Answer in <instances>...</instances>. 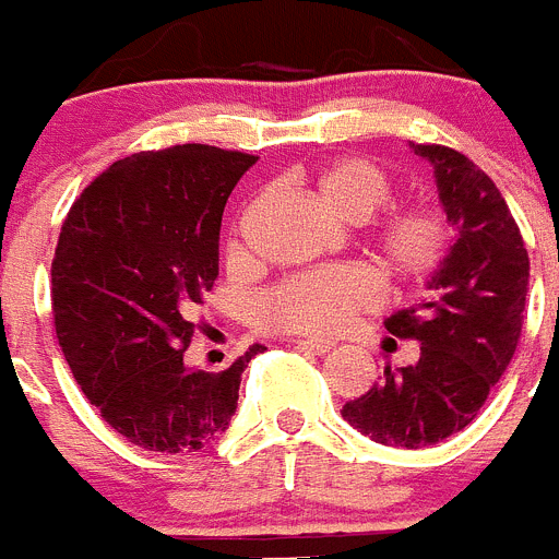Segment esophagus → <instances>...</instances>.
I'll use <instances>...</instances> for the list:
<instances>
[{"label":"esophagus","mask_w":559,"mask_h":559,"mask_svg":"<svg viewBox=\"0 0 559 559\" xmlns=\"http://www.w3.org/2000/svg\"><path fill=\"white\" fill-rule=\"evenodd\" d=\"M295 345H298L300 350H306V354H317V356L329 354V350L334 348V342H323V340H295Z\"/></svg>","instance_id":"34e87169"}]
</instances>
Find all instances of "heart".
<instances>
[{"label":"heart","mask_w":559,"mask_h":559,"mask_svg":"<svg viewBox=\"0 0 559 559\" xmlns=\"http://www.w3.org/2000/svg\"><path fill=\"white\" fill-rule=\"evenodd\" d=\"M317 192L340 217L365 223L395 194V178L370 158H336L317 173ZM451 230L435 203H401L384 211L370 230V253L386 278L401 286L424 284L449 259ZM381 300V284L359 264H329L286 275L255 304V323L273 334L336 336L361 311Z\"/></svg>","instance_id":"b5f03b06"}]
</instances>
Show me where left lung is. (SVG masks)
Returning a JSON list of instances; mask_svg holds the SVG:
<instances>
[{
    "label": "left lung",
    "instance_id": "8db88e82",
    "mask_svg": "<svg viewBox=\"0 0 559 559\" xmlns=\"http://www.w3.org/2000/svg\"><path fill=\"white\" fill-rule=\"evenodd\" d=\"M435 167L440 200L460 239L431 278L429 304L386 317V331L420 342V359L342 406L354 429L381 445L426 449L465 429L501 379L521 340L530 253L490 175L445 144H415Z\"/></svg>",
    "mask_w": 559,
    "mask_h": 559
}]
</instances>
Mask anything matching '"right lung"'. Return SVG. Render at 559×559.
<instances>
[{
  "mask_svg": "<svg viewBox=\"0 0 559 559\" xmlns=\"http://www.w3.org/2000/svg\"><path fill=\"white\" fill-rule=\"evenodd\" d=\"M255 155L209 144L110 164L69 209L52 259L58 345L80 390L128 442L186 454L219 440L250 345L225 370L183 361L194 309L219 275L228 194Z\"/></svg>",
  "mask_w": 559,
  "mask_h": 559,
  "instance_id": "1",
  "label": "right lung"
}]
</instances>
